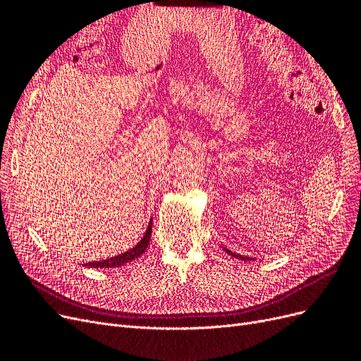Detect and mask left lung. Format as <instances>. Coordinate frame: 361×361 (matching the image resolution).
Masks as SVG:
<instances>
[{"label": "left lung", "mask_w": 361, "mask_h": 361, "mask_svg": "<svg viewBox=\"0 0 361 361\" xmlns=\"http://www.w3.org/2000/svg\"><path fill=\"white\" fill-rule=\"evenodd\" d=\"M224 251L227 255H231L232 257H236V259H241V260H251L250 257H247V256H241V255H236V253H233V251H231V250H226L224 248Z\"/></svg>", "instance_id": "left-lung-1"}]
</instances>
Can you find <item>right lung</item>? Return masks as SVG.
Here are the masks:
<instances>
[{"label":"right lung","instance_id":"obj_1","mask_svg":"<svg viewBox=\"0 0 361 361\" xmlns=\"http://www.w3.org/2000/svg\"><path fill=\"white\" fill-rule=\"evenodd\" d=\"M150 235H152V220L147 226V231H146L145 236L141 238V241L135 247L125 251V253H122V255H117V256L110 257V259L89 262V264H85V267H89V268H117V267H122V265L128 264V262L134 260V259L140 257L141 255L145 253L147 245H149V241H150Z\"/></svg>","mask_w":361,"mask_h":361}]
</instances>
